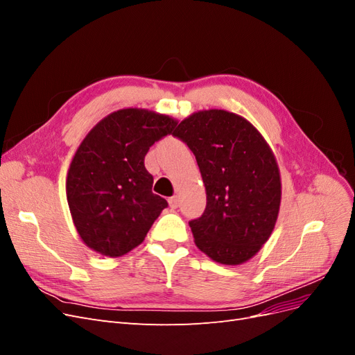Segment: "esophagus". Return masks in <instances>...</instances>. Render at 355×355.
<instances>
[{
	"label": "esophagus",
	"instance_id": "obj_1",
	"mask_svg": "<svg viewBox=\"0 0 355 355\" xmlns=\"http://www.w3.org/2000/svg\"><path fill=\"white\" fill-rule=\"evenodd\" d=\"M168 204H170L171 209H178V206H179V198H178V196L170 197V198H168Z\"/></svg>",
	"mask_w": 355,
	"mask_h": 355
}]
</instances>
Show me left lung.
I'll return each instance as SVG.
<instances>
[{
	"mask_svg": "<svg viewBox=\"0 0 355 355\" xmlns=\"http://www.w3.org/2000/svg\"><path fill=\"white\" fill-rule=\"evenodd\" d=\"M173 136L194 153L206 187V210L189 222L197 247L223 265L249 261L280 211V170L270 145L245 118L223 110L194 112Z\"/></svg>",
	"mask_w": 355,
	"mask_h": 355,
	"instance_id": "left-lung-1",
	"label": "left lung"
}]
</instances>
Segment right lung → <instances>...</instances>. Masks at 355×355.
<instances>
[{"label": "right lung", "mask_w": 355, "mask_h": 355, "mask_svg": "<svg viewBox=\"0 0 355 355\" xmlns=\"http://www.w3.org/2000/svg\"><path fill=\"white\" fill-rule=\"evenodd\" d=\"M178 121L127 108L96 124L75 153L67 178L72 220L84 244L118 257L141 244L167 201L153 192L145 155Z\"/></svg>", "instance_id": "right-lung-1"}]
</instances>
